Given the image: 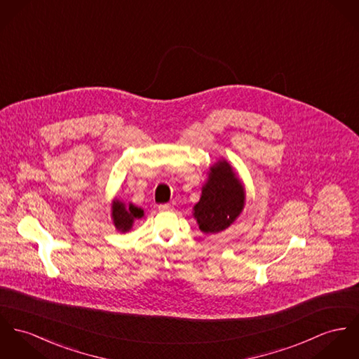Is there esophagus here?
I'll return each mask as SVG.
<instances>
[{"label": "esophagus", "instance_id": "1", "mask_svg": "<svg viewBox=\"0 0 359 359\" xmlns=\"http://www.w3.org/2000/svg\"><path fill=\"white\" fill-rule=\"evenodd\" d=\"M172 209V206L169 205V203H161V205H158V210L160 212H166V210H170Z\"/></svg>", "mask_w": 359, "mask_h": 359}]
</instances>
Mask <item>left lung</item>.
<instances>
[{"instance_id": "obj_1", "label": "left lung", "mask_w": 359, "mask_h": 359, "mask_svg": "<svg viewBox=\"0 0 359 359\" xmlns=\"http://www.w3.org/2000/svg\"><path fill=\"white\" fill-rule=\"evenodd\" d=\"M245 206L242 183L226 161H219L210 169L202 196L194 206V217L203 233H217L228 228Z\"/></svg>"}]
</instances>
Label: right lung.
Here are the masks:
<instances>
[{
  "instance_id": "right-lung-1",
  "label": "right lung",
  "mask_w": 359,
  "mask_h": 359,
  "mask_svg": "<svg viewBox=\"0 0 359 359\" xmlns=\"http://www.w3.org/2000/svg\"><path fill=\"white\" fill-rule=\"evenodd\" d=\"M143 216V210L134 205L126 206L120 201H114L111 205V217L116 228L121 232H127L131 229L133 222L135 219H140Z\"/></svg>"
}]
</instances>
